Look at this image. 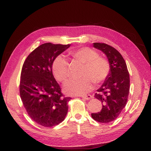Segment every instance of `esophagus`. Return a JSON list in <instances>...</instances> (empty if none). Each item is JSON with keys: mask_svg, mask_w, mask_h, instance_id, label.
Wrapping results in <instances>:
<instances>
[{"mask_svg": "<svg viewBox=\"0 0 151 151\" xmlns=\"http://www.w3.org/2000/svg\"><path fill=\"white\" fill-rule=\"evenodd\" d=\"M82 98H83V99H86V100H90L93 99V96L91 95V94H88V95H83V96H82Z\"/></svg>", "mask_w": 151, "mask_h": 151, "instance_id": "1", "label": "esophagus"}]
</instances>
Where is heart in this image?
Wrapping results in <instances>:
<instances>
[{"label":"heart","mask_w":151,"mask_h":151,"mask_svg":"<svg viewBox=\"0 0 151 151\" xmlns=\"http://www.w3.org/2000/svg\"><path fill=\"white\" fill-rule=\"evenodd\" d=\"M68 55L83 66L81 77L78 79L68 80L64 85V91L69 95H83L92 89L93 82L101 83L109 75L111 65L108 60L99 56L96 51L83 47L71 50ZM55 78L59 82L67 79L69 72V63L65 57L59 55L55 58L52 66Z\"/></svg>","instance_id":"heart-1"}]
</instances>
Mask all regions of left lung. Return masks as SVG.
Masks as SVG:
<instances>
[{"mask_svg":"<svg viewBox=\"0 0 151 151\" xmlns=\"http://www.w3.org/2000/svg\"><path fill=\"white\" fill-rule=\"evenodd\" d=\"M93 46L106 55L111 72L94 97L103 104L100 112L92 113L94 120L108 124L117 118L127 104L130 88V78L127 64L116 49L105 43H94Z\"/></svg>","mask_w":151,"mask_h":151,"instance_id":"obj_1","label":"left lung"}]
</instances>
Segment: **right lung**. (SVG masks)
<instances>
[{
  "mask_svg": "<svg viewBox=\"0 0 151 151\" xmlns=\"http://www.w3.org/2000/svg\"><path fill=\"white\" fill-rule=\"evenodd\" d=\"M70 44L45 43L27 56L22 65L20 95L28 115L45 127H53L64 120L70 97H65L52 73L55 58Z\"/></svg>",
  "mask_w": 151,
  "mask_h": 151,
  "instance_id": "1",
  "label": "right lung"
}]
</instances>
